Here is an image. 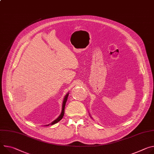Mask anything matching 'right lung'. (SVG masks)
I'll list each match as a JSON object with an SVG mask.
<instances>
[{"label": "right lung", "mask_w": 154, "mask_h": 154, "mask_svg": "<svg viewBox=\"0 0 154 154\" xmlns=\"http://www.w3.org/2000/svg\"><path fill=\"white\" fill-rule=\"evenodd\" d=\"M68 96H69V93H67V94L66 95V96L64 97V100H63V107H62V111H61V114H60V116L58 117V119H56L54 121H53V122L51 123V125H54V124H55V123H58L59 121H60V120H61L63 119V116H64V109H65L66 103V101H67V100ZM49 125H50V124H49ZM49 125H48L47 126H48Z\"/></svg>", "instance_id": "obj_1"}]
</instances>
